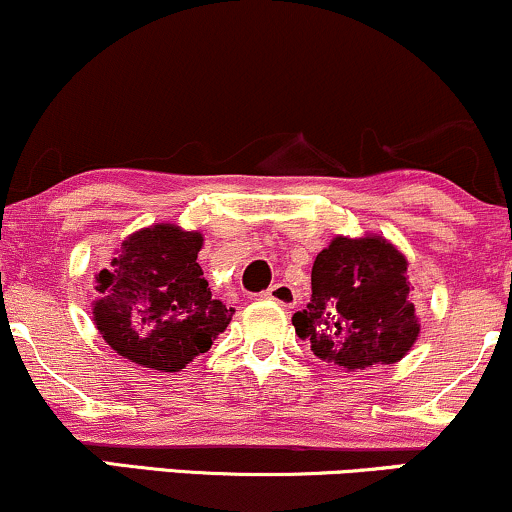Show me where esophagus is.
I'll return each mask as SVG.
<instances>
[{
	"label": "esophagus",
	"mask_w": 512,
	"mask_h": 512,
	"mask_svg": "<svg viewBox=\"0 0 512 512\" xmlns=\"http://www.w3.org/2000/svg\"><path fill=\"white\" fill-rule=\"evenodd\" d=\"M264 298H269V301L284 305V308H293V305L298 303L296 291H293L289 284H284V281H279V284L269 286V289L264 291Z\"/></svg>",
	"instance_id": "esophagus-1"
}]
</instances>
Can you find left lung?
Segmentation results:
<instances>
[{"instance_id": "1", "label": "left lung", "mask_w": 512, "mask_h": 512, "mask_svg": "<svg viewBox=\"0 0 512 512\" xmlns=\"http://www.w3.org/2000/svg\"><path fill=\"white\" fill-rule=\"evenodd\" d=\"M313 296L293 315L317 358L344 370L397 363L419 337L407 260L385 238H334L315 257Z\"/></svg>"}]
</instances>
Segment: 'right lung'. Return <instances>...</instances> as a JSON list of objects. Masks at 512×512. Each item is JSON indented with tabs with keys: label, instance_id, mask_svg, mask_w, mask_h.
Segmentation results:
<instances>
[{
	"label": "right lung",
	"instance_id": "obj_1",
	"mask_svg": "<svg viewBox=\"0 0 512 512\" xmlns=\"http://www.w3.org/2000/svg\"><path fill=\"white\" fill-rule=\"evenodd\" d=\"M202 236L158 223L129 236L96 276L98 332L120 356L144 368L175 373L211 349L233 308L211 298L197 252Z\"/></svg>",
	"mask_w": 512,
	"mask_h": 512
}]
</instances>
